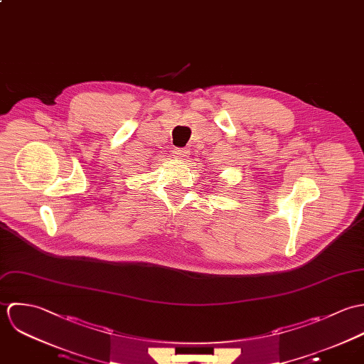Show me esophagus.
<instances>
[{"instance_id":"1","label":"esophagus","mask_w":364,"mask_h":364,"mask_svg":"<svg viewBox=\"0 0 364 364\" xmlns=\"http://www.w3.org/2000/svg\"><path fill=\"white\" fill-rule=\"evenodd\" d=\"M188 149L187 147H177L176 150H174V156L177 157V159H181V160H186V157L188 156Z\"/></svg>"}]
</instances>
